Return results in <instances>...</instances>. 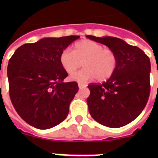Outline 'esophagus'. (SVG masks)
I'll return each instance as SVG.
<instances>
[{
	"instance_id": "esophagus-1",
	"label": "esophagus",
	"mask_w": 158,
	"mask_h": 158,
	"mask_svg": "<svg viewBox=\"0 0 158 158\" xmlns=\"http://www.w3.org/2000/svg\"><path fill=\"white\" fill-rule=\"evenodd\" d=\"M86 85H85V84H81V83H78V87H79V89H83V88L86 87Z\"/></svg>"
}]
</instances>
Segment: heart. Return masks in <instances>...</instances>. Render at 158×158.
Here are the masks:
<instances>
[{
  "label": "heart",
  "instance_id": "1",
  "mask_svg": "<svg viewBox=\"0 0 158 158\" xmlns=\"http://www.w3.org/2000/svg\"><path fill=\"white\" fill-rule=\"evenodd\" d=\"M60 64L64 70L73 74L82 65L85 67L72 77L73 80L80 83L96 77L99 81H104L111 77L118 65V57L111 49L91 40L77 42L73 51L66 48L59 57Z\"/></svg>",
  "mask_w": 158,
  "mask_h": 158
}]
</instances>
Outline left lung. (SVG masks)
Wrapping results in <instances>:
<instances>
[{
  "instance_id": "obj_1",
  "label": "left lung",
  "mask_w": 158,
  "mask_h": 158,
  "mask_svg": "<svg viewBox=\"0 0 158 158\" xmlns=\"http://www.w3.org/2000/svg\"><path fill=\"white\" fill-rule=\"evenodd\" d=\"M86 37L107 46L118 57L116 70L107 81L88 85L89 113L107 127L125 126L140 115L149 99L150 58L140 48L118 38Z\"/></svg>"
}]
</instances>
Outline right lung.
I'll return each mask as SVG.
<instances>
[{"label": "right lung", "instance_id": "add662e5", "mask_svg": "<svg viewBox=\"0 0 158 158\" xmlns=\"http://www.w3.org/2000/svg\"><path fill=\"white\" fill-rule=\"evenodd\" d=\"M79 38H43L19 47L9 59L7 73L11 101L31 126L50 129L68 115L78 85L75 81H63L68 73L60 64L59 57Z\"/></svg>", "mask_w": 158, "mask_h": 158}]
</instances>
